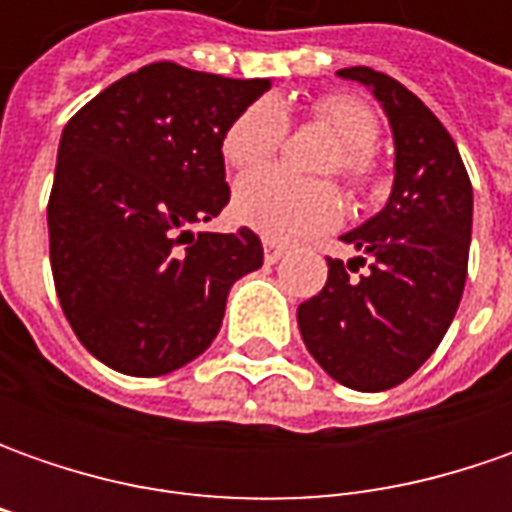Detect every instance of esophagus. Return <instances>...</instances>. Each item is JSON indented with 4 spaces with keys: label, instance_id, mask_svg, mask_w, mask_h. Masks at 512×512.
I'll list each match as a JSON object with an SVG mask.
<instances>
[{
    "label": "esophagus",
    "instance_id": "obj_1",
    "mask_svg": "<svg viewBox=\"0 0 512 512\" xmlns=\"http://www.w3.org/2000/svg\"><path fill=\"white\" fill-rule=\"evenodd\" d=\"M262 247H265V262H270V265H273V262H279V259L287 253V245H279V242H273V239H265Z\"/></svg>",
    "mask_w": 512,
    "mask_h": 512
}]
</instances>
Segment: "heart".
<instances>
[{"instance_id": "b5f03b06", "label": "heart", "mask_w": 512, "mask_h": 512, "mask_svg": "<svg viewBox=\"0 0 512 512\" xmlns=\"http://www.w3.org/2000/svg\"><path fill=\"white\" fill-rule=\"evenodd\" d=\"M310 116L339 142L330 170L359 190L376 182L379 116L350 93H325L310 105ZM287 113L279 99L265 96L247 105L225 130L222 156L230 168L250 170L270 162L285 145ZM342 196L330 182H302L282 168L253 170L233 190V213L250 230L270 239H299L333 227L342 219Z\"/></svg>"}]
</instances>
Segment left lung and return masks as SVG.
<instances>
[{
  "label": "left lung",
  "instance_id": "left-lung-1",
  "mask_svg": "<svg viewBox=\"0 0 512 512\" xmlns=\"http://www.w3.org/2000/svg\"><path fill=\"white\" fill-rule=\"evenodd\" d=\"M382 102L396 142V179L382 213L344 233L362 250L327 259L325 287L299 305V330L327 376L362 393L410 379L439 347L462 302L473 185L436 113L393 76L344 68ZM368 262L362 277H350Z\"/></svg>",
  "mask_w": 512,
  "mask_h": 512
}]
</instances>
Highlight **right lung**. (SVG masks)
<instances>
[{"instance_id": "obj_1", "label": "right lung", "mask_w": 512, "mask_h": 512, "mask_svg": "<svg viewBox=\"0 0 512 512\" xmlns=\"http://www.w3.org/2000/svg\"><path fill=\"white\" fill-rule=\"evenodd\" d=\"M267 88L153 62L65 125L50 267L65 319L99 362L145 379L185 367L216 339L230 285L262 267L253 230L187 227L230 202L222 139Z\"/></svg>"}]
</instances>
